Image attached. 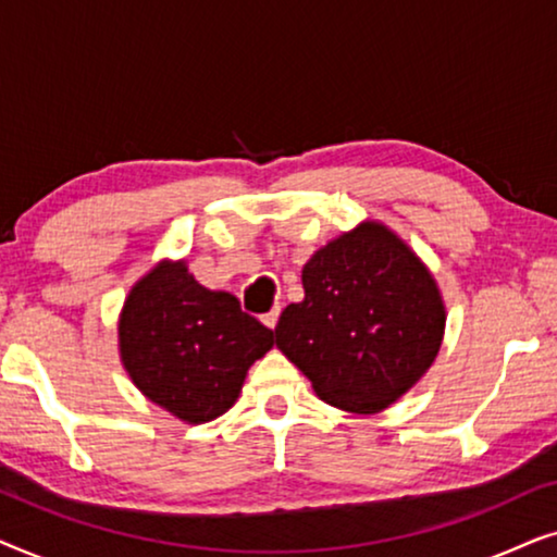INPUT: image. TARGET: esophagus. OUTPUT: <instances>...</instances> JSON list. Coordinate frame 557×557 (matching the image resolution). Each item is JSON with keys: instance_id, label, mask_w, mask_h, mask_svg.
Listing matches in <instances>:
<instances>
[{"instance_id": "obj_1", "label": "esophagus", "mask_w": 557, "mask_h": 557, "mask_svg": "<svg viewBox=\"0 0 557 557\" xmlns=\"http://www.w3.org/2000/svg\"><path fill=\"white\" fill-rule=\"evenodd\" d=\"M278 314H281V309H278V307H273L271 311H265V314H263V324L269 326V330H276V324H278Z\"/></svg>"}]
</instances>
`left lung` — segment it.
Wrapping results in <instances>:
<instances>
[{
  "label": "left lung",
  "mask_w": 557,
  "mask_h": 557,
  "mask_svg": "<svg viewBox=\"0 0 557 557\" xmlns=\"http://www.w3.org/2000/svg\"><path fill=\"white\" fill-rule=\"evenodd\" d=\"M304 301L288 304L276 347L314 393L349 413H380L436 360L446 309L421 258L375 220L342 233L301 271Z\"/></svg>",
  "instance_id": "obj_1"
}]
</instances>
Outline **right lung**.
Instances as JSON below:
<instances>
[{
  "label": "right lung",
  "instance_id": "right-lung-1",
  "mask_svg": "<svg viewBox=\"0 0 557 557\" xmlns=\"http://www.w3.org/2000/svg\"><path fill=\"white\" fill-rule=\"evenodd\" d=\"M273 330L227 292L200 286L185 261H162L128 292L119 319L121 362L151 403L180 421L208 423L238 400Z\"/></svg>",
  "mask_w": 557,
  "mask_h": 557
}]
</instances>
